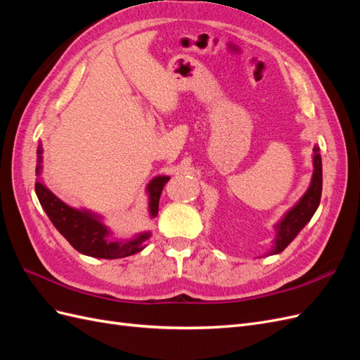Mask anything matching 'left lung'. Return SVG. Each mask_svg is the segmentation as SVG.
Returning <instances> with one entry per match:
<instances>
[{"label": "left lung", "instance_id": "obj_1", "mask_svg": "<svg viewBox=\"0 0 360 360\" xmlns=\"http://www.w3.org/2000/svg\"><path fill=\"white\" fill-rule=\"evenodd\" d=\"M320 148L314 147V174L311 180V186L304 192L300 201L292 207L291 210L287 212L284 219L275 226L276 228V240L275 246L271 248L269 255L279 254L284 250L296 237L302 228L307 225L311 217L314 216L315 210L319 209V204L321 200V189H323V168H321V156Z\"/></svg>", "mask_w": 360, "mask_h": 360}]
</instances>
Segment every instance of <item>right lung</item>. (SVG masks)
Instances as JSON below:
<instances>
[{"instance_id": "obj_1", "label": "right lung", "mask_w": 360, "mask_h": 360, "mask_svg": "<svg viewBox=\"0 0 360 360\" xmlns=\"http://www.w3.org/2000/svg\"><path fill=\"white\" fill-rule=\"evenodd\" d=\"M41 144L37 147V165H36V176L40 177L41 174ZM169 180L167 176L155 177L148 183V209L151 217H156L159 212V198L163 186ZM36 193L37 198L46 212L48 217L53 226L57 228L60 234L78 250V252L94 257V258H123L134 255L139 250L144 249V242L150 237V233H143L136 236L132 240H111L110 230L99 221L96 214L86 210H76L64 204L60 198H57L41 180H36Z\"/></svg>"}]
</instances>
